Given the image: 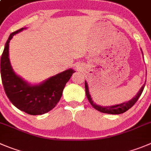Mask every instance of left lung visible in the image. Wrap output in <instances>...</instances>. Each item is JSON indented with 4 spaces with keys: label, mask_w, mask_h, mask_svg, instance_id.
<instances>
[{
    "label": "left lung",
    "mask_w": 151,
    "mask_h": 151,
    "mask_svg": "<svg viewBox=\"0 0 151 151\" xmlns=\"http://www.w3.org/2000/svg\"><path fill=\"white\" fill-rule=\"evenodd\" d=\"M145 88V84L142 87V88L140 89L139 93H137L134 98L132 99L130 101H127V102L122 103V104H117V105L114 106H110V107H101L100 105H97V104H95L93 102V101L92 100L91 96H90V93H89L88 90V87H87V84L85 81V91H86V96L87 97V99L90 101V104L94 107L96 110H99V111L101 112V113H108V114H121V113H124L127 110H128L129 109L131 108L133 105L135 104V103L137 101V100L139 99V98L140 97V96L142 93L143 90Z\"/></svg>",
    "instance_id": "left-lung-1"
}]
</instances>
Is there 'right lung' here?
Here are the masks:
<instances>
[{"mask_svg": "<svg viewBox=\"0 0 151 151\" xmlns=\"http://www.w3.org/2000/svg\"><path fill=\"white\" fill-rule=\"evenodd\" d=\"M21 28L10 34L1 58V74L4 91L18 109L29 115H41L50 111L59 101L64 87L73 73L72 69L51 77L42 84L31 86L12 70L9 59V43Z\"/></svg>", "mask_w": 151, "mask_h": 151, "instance_id": "right-lung-1", "label": "right lung"}]
</instances>
